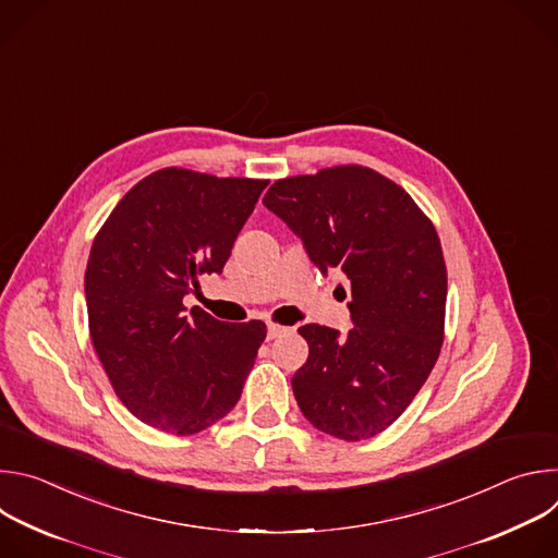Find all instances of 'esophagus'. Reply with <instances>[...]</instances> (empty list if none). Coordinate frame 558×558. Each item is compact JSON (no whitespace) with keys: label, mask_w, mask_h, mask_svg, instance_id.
Segmentation results:
<instances>
[{"label":"esophagus","mask_w":558,"mask_h":558,"mask_svg":"<svg viewBox=\"0 0 558 558\" xmlns=\"http://www.w3.org/2000/svg\"><path fill=\"white\" fill-rule=\"evenodd\" d=\"M289 329L287 327H280V325H269L267 327V340H276V338H280L282 333H287Z\"/></svg>","instance_id":"1"}]
</instances>
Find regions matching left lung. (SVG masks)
I'll return each instance as SVG.
<instances>
[{
  "instance_id": "left-lung-1",
  "label": "left lung",
  "mask_w": 558,
  "mask_h": 558,
  "mask_svg": "<svg viewBox=\"0 0 558 558\" xmlns=\"http://www.w3.org/2000/svg\"><path fill=\"white\" fill-rule=\"evenodd\" d=\"M263 203L317 269L351 282L344 338L320 325L298 329L308 357L291 377L295 402L331 437H375L407 411L439 357L448 293L439 235L400 185L362 166L276 181Z\"/></svg>"
}]
</instances>
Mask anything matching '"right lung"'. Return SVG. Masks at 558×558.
<instances>
[{"instance_id": "obj_1", "label": "right lung", "mask_w": 558, "mask_h": 558, "mask_svg": "<svg viewBox=\"0 0 558 558\" xmlns=\"http://www.w3.org/2000/svg\"><path fill=\"white\" fill-rule=\"evenodd\" d=\"M269 181L179 168L138 181L97 233L86 304L95 351L123 407L143 424L194 435L241 400L267 336L260 320L227 325L183 298L220 274Z\"/></svg>"}]
</instances>
